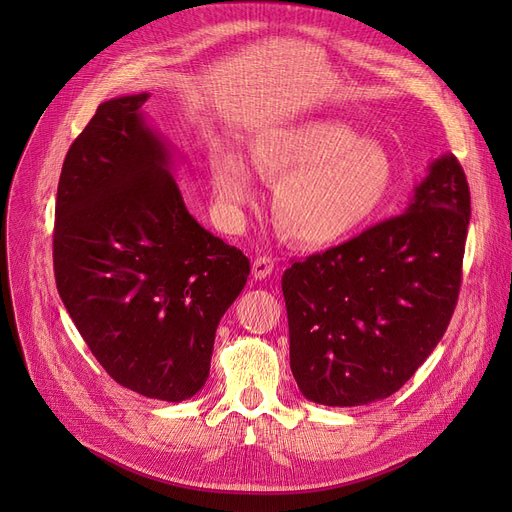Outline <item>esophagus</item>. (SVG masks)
<instances>
[{"mask_svg":"<svg viewBox=\"0 0 512 512\" xmlns=\"http://www.w3.org/2000/svg\"><path fill=\"white\" fill-rule=\"evenodd\" d=\"M272 272H274V259L270 255L257 257L253 261V276H255V280H263L267 276H272Z\"/></svg>","mask_w":512,"mask_h":512,"instance_id":"esophagus-1","label":"esophagus"}]
</instances>
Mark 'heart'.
Instances as JSON below:
<instances>
[{
    "label": "heart",
    "instance_id": "b5f03b06",
    "mask_svg": "<svg viewBox=\"0 0 512 512\" xmlns=\"http://www.w3.org/2000/svg\"><path fill=\"white\" fill-rule=\"evenodd\" d=\"M251 155L261 176L278 182V226L301 245H332L361 232L388 201L394 182L388 153L334 120L265 128L253 139ZM213 191L228 215L251 203L255 180L245 161L220 155Z\"/></svg>",
    "mask_w": 512,
    "mask_h": 512
}]
</instances>
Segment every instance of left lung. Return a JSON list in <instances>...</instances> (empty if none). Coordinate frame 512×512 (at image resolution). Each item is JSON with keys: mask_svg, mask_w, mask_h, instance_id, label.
I'll return each mask as SVG.
<instances>
[{"mask_svg": "<svg viewBox=\"0 0 512 512\" xmlns=\"http://www.w3.org/2000/svg\"><path fill=\"white\" fill-rule=\"evenodd\" d=\"M469 218L467 176L448 153L405 213L288 267L290 369L305 398L359 407L411 380L459 301Z\"/></svg>", "mask_w": 512, "mask_h": 512, "instance_id": "obj_1", "label": "left lung"}]
</instances>
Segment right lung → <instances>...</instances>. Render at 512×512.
Here are the masks:
<instances>
[{
    "mask_svg": "<svg viewBox=\"0 0 512 512\" xmlns=\"http://www.w3.org/2000/svg\"><path fill=\"white\" fill-rule=\"evenodd\" d=\"M149 93L105 101L70 145L56 201L53 272L101 367L147 398L180 402L209 378L215 330L251 272L188 213Z\"/></svg>",
    "mask_w": 512,
    "mask_h": 512,
    "instance_id": "1",
    "label": "right lung"
}]
</instances>
